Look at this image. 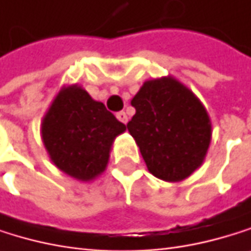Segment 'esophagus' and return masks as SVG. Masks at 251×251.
Returning a JSON list of instances; mask_svg holds the SVG:
<instances>
[{"label":"esophagus","instance_id":"obj_1","mask_svg":"<svg viewBox=\"0 0 251 251\" xmlns=\"http://www.w3.org/2000/svg\"><path fill=\"white\" fill-rule=\"evenodd\" d=\"M116 116H117V119H119L122 123H125V125L128 123V116H126V113H125V111H119Z\"/></svg>","mask_w":251,"mask_h":251}]
</instances>
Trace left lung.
<instances>
[{"label":"left lung","instance_id":"1","mask_svg":"<svg viewBox=\"0 0 251 251\" xmlns=\"http://www.w3.org/2000/svg\"><path fill=\"white\" fill-rule=\"evenodd\" d=\"M126 128L149 171L165 181L187 178L205 159L211 122L205 107L174 77L144 81Z\"/></svg>","mask_w":251,"mask_h":251}]
</instances>
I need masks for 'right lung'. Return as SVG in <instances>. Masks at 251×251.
I'll use <instances>...</instances> for the list:
<instances>
[{
    "label": "right lung",
    "mask_w": 251,
    "mask_h": 251,
    "mask_svg": "<svg viewBox=\"0 0 251 251\" xmlns=\"http://www.w3.org/2000/svg\"><path fill=\"white\" fill-rule=\"evenodd\" d=\"M126 126L83 87H62L41 123L44 147L61 171L89 181L107 167L114 138Z\"/></svg>",
    "instance_id": "obj_1"
}]
</instances>
